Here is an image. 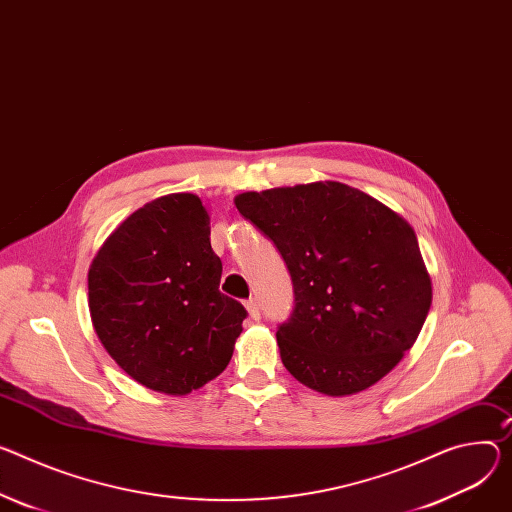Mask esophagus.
<instances>
[{
    "label": "esophagus",
    "instance_id": "obj_1",
    "mask_svg": "<svg viewBox=\"0 0 512 512\" xmlns=\"http://www.w3.org/2000/svg\"><path fill=\"white\" fill-rule=\"evenodd\" d=\"M245 308H247V312H249V316H251L253 320H259V316H261V308H259V302H257L255 298L247 300V302H245Z\"/></svg>",
    "mask_w": 512,
    "mask_h": 512
}]
</instances>
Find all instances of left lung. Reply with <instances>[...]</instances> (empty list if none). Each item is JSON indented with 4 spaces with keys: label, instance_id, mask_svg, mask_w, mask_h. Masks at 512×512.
<instances>
[{
    "label": "left lung",
    "instance_id": "left-lung-1",
    "mask_svg": "<svg viewBox=\"0 0 512 512\" xmlns=\"http://www.w3.org/2000/svg\"><path fill=\"white\" fill-rule=\"evenodd\" d=\"M235 206L292 275L294 310L275 333L290 374L327 396L357 394L390 374L433 300L412 226L339 181L245 192Z\"/></svg>",
    "mask_w": 512,
    "mask_h": 512
}]
</instances>
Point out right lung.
Listing matches in <instances>:
<instances>
[{"instance_id": "obj_1", "label": "right lung", "mask_w": 512, "mask_h": 512, "mask_svg": "<svg viewBox=\"0 0 512 512\" xmlns=\"http://www.w3.org/2000/svg\"><path fill=\"white\" fill-rule=\"evenodd\" d=\"M210 216L194 194L161 196L132 212L89 265L96 335L126 374L169 396L226 369L247 310L224 296Z\"/></svg>"}]
</instances>
